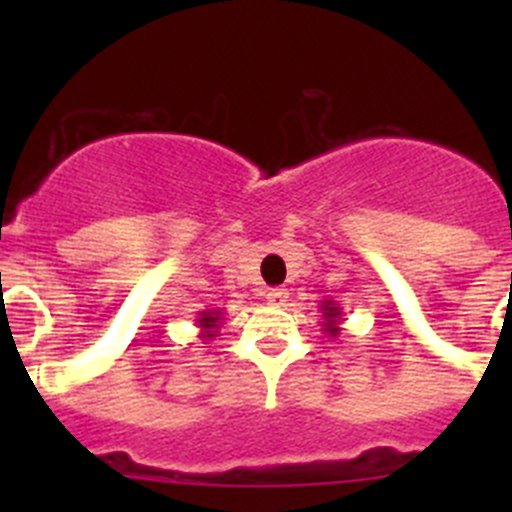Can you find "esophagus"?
<instances>
[{"label": "esophagus", "instance_id": "esophagus-1", "mask_svg": "<svg viewBox=\"0 0 512 512\" xmlns=\"http://www.w3.org/2000/svg\"><path fill=\"white\" fill-rule=\"evenodd\" d=\"M267 302L275 304V307H282V304L287 302V292L282 287H275V289H267Z\"/></svg>", "mask_w": 512, "mask_h": 512}]
</instances>
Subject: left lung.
I'll list each match as a JSON object with an SVG mask.
<instances>
[{
  "instance_id": "left-lung-1",
  "label": "left lung",
  "mask_w": 512,
  "mask_h": 512,
  "mask_svg": "<svg viewBox=\"0 0 512 512\" xmlns=\"http://www.w3.org/2000/svg\"><path fill=\"white\" fill-rule=\"evenodd\" d=\"M319 312H322V332L329 334V337H339V322H342V307H339L334 299H324L322 307H319Z\"/></svg>"
}]
</instances>
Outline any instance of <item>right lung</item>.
Returning a JSON list of instances; mask_svg holds the SVG:
<instances>
[{"mask_svg": "<svg viewBox=\"0 0 512 512\" xmlns=\"http://www.w3.org/2000/svg\"><path fill=\"white\" fill-rule=\"evenodd\" d=\"M223 312L220 309H203V312L198 314V319H195V327L200 329L198 337L203 339V342H210V339L220 337V327H223Z\"/></svg>", "mask_w": 512, "mask_h": 512, "instance_id": "add662e5", "label": "right lung"}]
</instances>
